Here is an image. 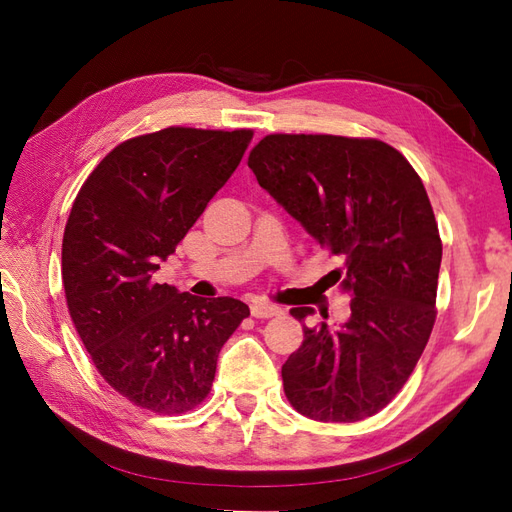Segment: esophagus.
I'll list each match as a JSON object with an SVG mask.
<instances>
[{
	"label": "esophagus",
	"mask_w": 512,
	"mask_h": 512,
	"mask_svg": "<svg viewBox=\"0 0 512 512\" xmlns=\"http://www.w3.org/2000/svg\"><path fill=\"white\" fill-rule=\"evenodd\" d=\"M250 312H252L254 318H273V316L282 314V307H277V305L267 303V301H254L250 305Z\"/></svg>",
	"instance_id": "esophagus-1"
}]
</instances>
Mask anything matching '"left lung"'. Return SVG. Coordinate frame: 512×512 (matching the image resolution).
Segmentation results:
<instances>
[{"label":"left lung","instance_id":"1","mask_svg":"<svg viewBox=\"0 0 512 512\" xmlns=\"http://www.w3.org/2000/svg\"><path fill=\"white\" fill-rule=\"evenodd\" d=\"M247 166L320 247L344 258L329 275L348 292L339 329L305 327L282 367L292 408L354 423L401 391L436 322L442 241L421 177L376 138L269 134ZM290 314L305 322L312 307Z\"/></svg>","mask_w":512,"mask_h":512}]
</instances>
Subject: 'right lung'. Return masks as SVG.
I'll list each match as a JSON object with an SVG mask.
<instances>
[{"label": "right lung", "mask_w": 512, "mask_h": 512, "mask_svg": "<svg viewBox=\"0 0 512 512\" xmlns=\"http://www.w3.org/2000/svg\"><path fill=\"white\" fill-rule=\"evenodd\" d=\"M252 130L166 128L117 145L76 194L61 280L100 376L134 406L183 414L203 401L218 354L250 307L156 284L179 241L235 173Z\"/></svg>", "instance_id": "obj_1"}]
</instances>
